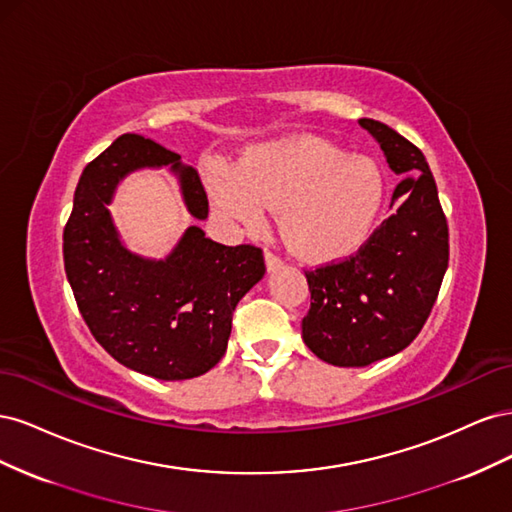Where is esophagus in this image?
<instances>
[{
  "mask_svg": "<svg viewBox=\"0 0 512 512\" xmlns=\"http://www.w3.org/2000/svg\"><path fill=\"white\" fill-rule=\"evenodd\" d=\"M265 262H267V269L269 271H277V269H280L282 265H284V260L280 258V256H275L273 252H265Z\"/></svg>",
  "mask_w": 512,
  "mask_h": 512,
  "instance_id": "34e87169",
  "label": "esophagus"
}]
</instances>
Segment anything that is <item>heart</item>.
Listing matches in <instances>:
<instances>
[{
	"label": "heart",
	"mask_w": 512,
	"mask_h": 512,
	"mask_svg": "<svg viewBox=\"0 0 512 512\" xmlns=\"http://www.w3.org/2000/svg\"><path fill=\"white\" fill-rule=\"evenodd\" d=\"M213 207L245 226L262 222V209H280L286 245L305 260L346 256L367 237L382 205L378 166L318 136L256 147L232 170L205 168Z\"/></svg>",
	"instance_id": "obj_1"
}]
</instances>
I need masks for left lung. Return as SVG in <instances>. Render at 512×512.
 <instances>
[{"label":"left lung","mask_w":512,"mask_h":512,"mask_svg":"<svg viewBox=\"0 0 512 512\" xmlns=\"http://www.w3.org/2000/svg\"><path fill=\"white\" fill-rule=\"evenodd\" d=\"M386 162L404 175L386 218L359 252L305 271L312 303L301 322L305 346L337 367L393 356L421 333L448 267V224L423 151L376 119H359Z\"/></svg>","instance_id":"obj_1"}]
</instances>
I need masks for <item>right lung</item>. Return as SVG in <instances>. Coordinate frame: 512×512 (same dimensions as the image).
<instances>
[{"mask_svg":"<svg viewBox=\"0 0 512 512\" xmlns=\"http://www.w3.org/2000/svg\"><path fill=\"white\" fill-rule=\"evenodd\" d=\"M170 166L185 207L198 220L209 200L198 173L181 156L141 134H123L89 162L64 228V265L76 305L96 342L115 361L158 380L203 376L220 363L232 312L265 275L256 245H222L198 226L183 232L164 260L123 247L106 205L136 168Z\"/></svg>","mask_w":512,"mask_h":512,"instance_id":"right-lung-1","label":"right lung"}]
</instances>
